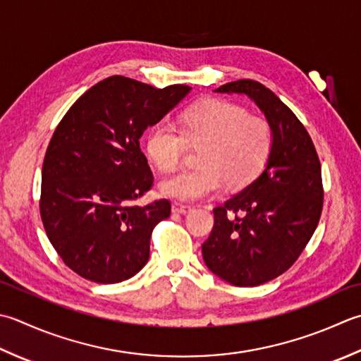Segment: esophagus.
<instances>
[{"instance_id":"34e87169","label":"esophagus","mask_w":361,"mask_h":361,"mask_svg":"<svg viewBox=\"0 0 361 361\" xmlns=\"http://www.w3.org/2000/svg\"><path fill=\"white\" fill-rule=\"evenodd\" d=\"M190 211H192V207H189V204L178 203V202H175L172 204V213H175V214H188V213H190Z\"/></svg>"}]
</instances>
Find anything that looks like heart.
I'll use <instances>...</instances> for the list:
<instances>
[{"mask_svg":"<svg viewBox=\"0 0 361 361\" xmlns=\"http://www.w3.org/2000/svg\"><path fill=\"white\" fill-rule=\"evenodd\" d=\"M186 142L203 145L197 157L200 167L166 178L161 194L197 202L219 192L225 181L230 188H241L255 178L269 157L272 131L264 118L249 116L243 106L207 100L181 116V133L159 122L148 130L145 139L148 157L164 172L181 166Z\"/></svg>","mask_w":361,"mask_h":361,"instance_id":"heart-1","label":"heart"}]
</instances>
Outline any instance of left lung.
Returning a JSON list of instances; mask_svg holds the SVG:
<instances>
[{"mask_svg":"<svg viewBox=\"0 0 361 361\" xmlns=\"http://www.w3.org/2000/svg\"><path fill=\"white\" fill-rule=\"evenodd\" d=\"M214 92L249 97L271 126L272 145L263 172L214 208L202 255L227 283L258 286L288 271L312 239L322 211L321 162L305 126L261 82L238 80Z\"/></svg>","mask_w":361,"mask_h":361,"instance_id":"left-lung-1","label":"left lung"}]
</instances>
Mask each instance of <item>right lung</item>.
I'll return each instance as SVG.
<instances>
[{
	"label": "right lung",
	"instance_id": "1",
	"mask_svg": "<svg viewBox=\"0 0 361 361\" xmlns=\"http://www.w3.org/2000/svg\"><path fill=\"white\" fill-rule=\"evenodd\" d=\"M190 92L109 76L78 98L49 140L42 167L40 216L63 263L95 283L136 275L150 257L169 200L134 207L153 185L139 139Z\"/></svg>",
	"mask_w": 361,
	"mask_h": 361
}]
</instances>
